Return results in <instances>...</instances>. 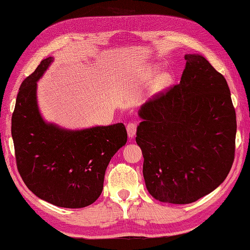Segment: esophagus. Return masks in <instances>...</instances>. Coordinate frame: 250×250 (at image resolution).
<instances>
[{"label":"esophagus","instance_id":"obj_1","mask_svg":"<svg viewBox=\"0 0 250 250\" xmlns=\"http://www.w3.org/2000/svg\"><path fill=\"white\" fill-rule=\"evenodd\" d=\"M126 129H127V132H128L129 138H132V137L136 135V131H137L136 122H129V123L126 125Z\"/></svg>","mask_w":250,"mask_h":250}]
</instances>
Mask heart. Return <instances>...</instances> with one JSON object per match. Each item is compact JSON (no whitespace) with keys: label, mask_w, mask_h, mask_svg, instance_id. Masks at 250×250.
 <instances>
[{"label":"heart","mask_w":250,"mask_h":250,"mask_svg":"<svg viewBox=\"0 0 250 250\" xmlns=\"http://www.w3.org/2000/svg\"><path fill=\"white\" fill-rule=\"evenodd\" d=\"M161 83H162V87H165V86L168 84V78H167V76H164V78L162 79Z\"/></svg>","instance_id":"b5f03b06"}]
</instances>
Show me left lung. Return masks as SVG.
Segmentation results:
<instances>
[{
    "label": "left lung",
    "instance_id": "left-lung-1",
    "mask_svg": "<svg viewBox=\"0 0 250 250\" xmlns=\"http://www.w3.org/2000/svg\"><path fill=\"white\" fill-rule=\"evenodd\" d=\"M185 58L180 83L141 105L136 137L147 191L170 204L209 194L235 154L236 114L225 76L201 55Z\"/></svg>",
    "mask_w": 250,
    "mask_h": 250
}]
</instances>
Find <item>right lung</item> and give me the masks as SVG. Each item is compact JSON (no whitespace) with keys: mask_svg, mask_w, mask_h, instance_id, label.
<instances>
[{"mask_svg":"<svg viewBox=\"0 0 250 250\" xmlns=\"http://www.w3.org/2000/svg\"><path fill=\"white\" fill-rule=\"evenodd\" d=\"M53 61H41L20 86L12 137L20 177L38 197L55 206L82 208L104 189L105 169L127 141L122 123L68 130L46 123L37 103V82Z\"/></svg>","mask_w":250,"mask_h":250,"instance_id":"add662e5","label":"right lung"}]
</instances>
